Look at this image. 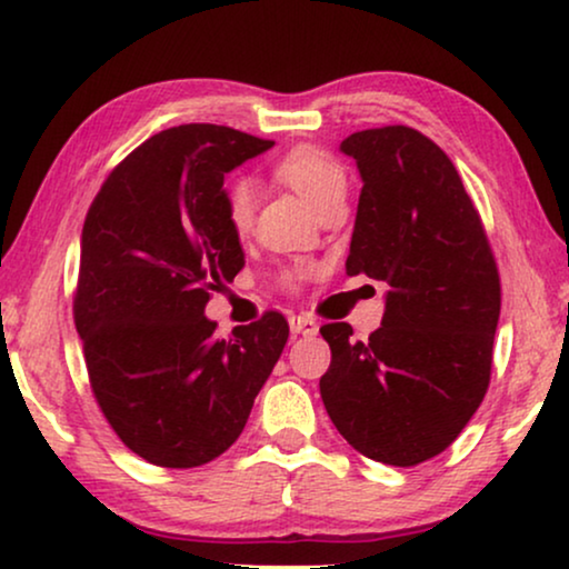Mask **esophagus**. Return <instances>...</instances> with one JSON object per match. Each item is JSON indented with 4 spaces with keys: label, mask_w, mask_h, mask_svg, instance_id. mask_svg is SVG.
I'll return each mask as SVG.
<instances>
[{
    "label": "esophagus",
    "mask_w": 569,
    "mask_h": 569,
    "mask_svg": "<svg viewBox=\"0 0 569 569\" xmlns=\"http://www.w3.org/2000/svg\"><path fill=\"white\" fill-rule=\"evenodd\" d=\"M290 329H292V333L310 337V333L318 331V323L310 316H290Z\"/></svg>",
    "instance_id": "esophagus-1"
}]
</instances>
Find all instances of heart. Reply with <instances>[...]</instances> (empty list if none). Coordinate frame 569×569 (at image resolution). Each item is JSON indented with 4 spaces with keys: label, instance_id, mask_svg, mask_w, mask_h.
<instances>
[{
    "label": "heart",
    "instance_id": "heart-1",
    "mask_svg": "<svg viewBox=\"0 0 569 569\" xmlns=\"http://www.w3.org/2000/svg\"><path fill=\"white\" fill-rule=\"evenodd\" d=\"M271 173L277 181L300 193L316 212H321L333 201H345L347 170L329 150L318 144H298L282 152L271 162ZM253 212L256 197L251 183L243 178L230 181L224 189V214H228L230 228L236 232H248L253 224ZM302 279H306V271L292 269L282 277V282L284 287H300Z\"/></svg>",
    "mask_w": 569,
    "mask_h": 569
}]
</instances>
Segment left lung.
Masks as SVG:
<instances>
[{
	"mask_svg": "<svg viewBox=\"0 0 569 569\" xmlns=\"http://www.w3.org/2000/svg\"><path fill=\"white\" fill-rule=\"evenodd\" d=\"M341 150L362 176L347 274L388 282V295L368 341L349 339V323L321 326L331 347L321 399L362 456L417 466L485 401L500 271L479 209L430 137L393 123L355 131Z\"/></svg>",
	"mask_w": 569,
	"mask_h": 569,
	"instance_id": "obj_1",
	"label": "left lung"
}]
</instances>
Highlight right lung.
Masks as SVG:
<instances>
[{
    "mask_svg": "<svg viewBox=\"0 0 569 569\" xmlns=\"http://www.w3.org/2000/svg\"><path fill=\"white\" fill-rule=\"evenodd\" d=\"M274 142L183 123L129 152L84 217L74 326L100 411L131 453L166 469L222 456L290 337L279 310L228 339L204 308L243 269L224 173Z\"/></svg>",
    "mask_w": 569,
    "mask_h": 569,
    "instance_id": "obj_1",
    "label": "right lung"
}]
</instances>
